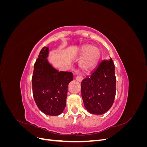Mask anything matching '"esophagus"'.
<instances>
[{"instance_id":"34e87169","label":"esophagus","mask_w":147,"mask_h":147,"mask_svg":"<svg viewBox=\"0 0 147 147\" xmlns=\"http://www.w3.org/2000/svg\"><path fill=\"white\" fill-rule=\"evenodd\" d=\"M75 79L79 82H81L83 80V77L81 76V75H77V76L75 77Z\"/></svg>"}]
</instances>
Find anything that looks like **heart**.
I'll return each instance as SVG.
<instances>
[{"mask_svg": "<svg viewBox=\"0 0 147 147\" xmlns=\"http://www.w3.org/2000/svg\"><path fill=\"white\" fill-rule=\"evenodd\" d=\"M80 53L83 56L80 62L81 68L84 71L92 70L100 59V49L96 46L86 45L82 48Z\"/></svg>", "mask_w": 147, "mask_h": 147, "instance_id": "b5f03b06", "label": "heart"}]
</instances>
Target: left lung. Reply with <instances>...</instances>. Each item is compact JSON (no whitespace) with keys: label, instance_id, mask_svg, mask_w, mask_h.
Masks as SVG:
<instances>
[{"label":"left lung","instance_id":"left-lung-1","mask_svg":"<svg viewBox=\"0 0 147 147\" xmlns=\"http://www.w3.org/2000/svg\"><path fill=\"white\" fill-rule=\"evenodd\" d=\"M81 90L84 107L89 112L102 115L107 112L116 94V77L112 58L102 61L90 77L83 80Z\"/></svg>","mask_w":147,"mask_h":147}]
</instances>
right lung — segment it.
<instances>
[{"label":"right lung","instance_id":"add662e5","mask_svg":"<svg viewBox=\"0 0 147 147\" xmlns=\"http://www.w3.org/2000/svg\"><path fill=\"white\" fill-rule=\"evenodd\" d=\"M48 53L49 48L44 47L34 64L32 93L35 104L43 113L57 116L65 107L68 84L73 80L74 75L53 67L48 61Z\"/></svg>","mask_w":147,"mask_h":147}]
</instances>
